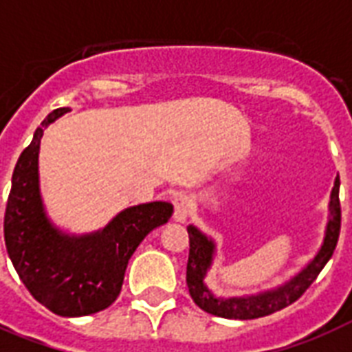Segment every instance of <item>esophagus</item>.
I'll return each mask as SVG.
<instances>
[{"instance_id": "obj_1", "label": "esophagus", "mask_w": 352, "mask_h": 352, "mask_svg": "<svg viewBox=\"0 0 352 352\" xmlns=\"http://www.w3.org/2000/svg\"><path fill=\"white\" fill-rule=\"evenodd\" d=\"M173 219L177 223H184L192 214V197L186 193H179L173 199Z\"/></svg>"}]
</instances>
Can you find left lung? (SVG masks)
Here are the masks:
<instances>
[{"label": "left lung", "instance_id": "1", "mask_svg": "<svg viewBox=\"0 0 352 352\" xmlns=\"http://www.w3.org/2000/svg\"><path fill=\"white\" fill-rule=\"evenodd\" d=\"M329 210H331V214H329L327 232H325L322 248L316 254V257L298 276H294L289 283H285L283 287L276 290H268V292L257 296H245V298H228V300L215 298L208 290V287L204 285L206 270L214 259V241L208 239L195 226H188L190 256H188L186 265V285L195 305L201 307L204 312L226 318V320H256V318L268 316L272 312H278L285 307L292 305L311 287L312 281L318 278V274L322 272L323 267L333 257V252L336 248V243H338L340 226H342L340 177H336V181H334Z\"/></svg>", "mask_w": 352, "mask_h": 352}]
</instances>
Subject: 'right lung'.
Wrapping results in <instances>:
<instances>
[{"label": "right lung", "mask_w": 352, "mask_h": 352, "mask_svg": "<svg viewBox=\"0 0 352 352\" xmlns=\"http://www.w3.org/2000/svg\"><path fill=\"white\" fill-rule=\"evenodd\" d=\"M60 107L41 122L21 151L5 210V245L19 279L32 298L58 316H87L104 311L120 294L124 274L140 241L168 223L170 203L126 208L100 232L62 234L47 219L38 184V151L43 127L67 113Z\"/></svg>", "instance_id": "right-lung-1"}]
</instances>
